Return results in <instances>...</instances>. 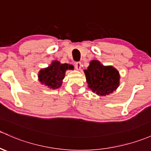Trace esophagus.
<instances>
[{
	"label": "esophagus",
	"instance_id": "esophagus-1",
	"mask_svg": "<svg viewBox=\"0 0 151 151\" xmlns=\"http://www.w3.org/2000/svg\"><path fill=\"white\" fill-rule=\"evenodd\" d=\"M75 66H76V68L77 70H81V66H82L81 63V62L76 63Z\"/></svg>",
	"mask_w": 151,
	"mask_h": 151
}]
</instances>
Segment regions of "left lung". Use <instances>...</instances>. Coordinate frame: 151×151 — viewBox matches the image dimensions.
<instances>
[{"instance_id":"obj_1","label":"left lung","mask_w":151,"mask_h":151,"mask_svg":"<svg viewBox=\"0 0 151 151\" xmlns=\"http://www.w3.org/2000/svg\"><path fill=\"white\" fill-rule=\"evenodd\" d=\"M88 88L99 96L112 93L119 85V73L112 66H104L98 60L91 61L84 70Z\"/></svg>"}]
</instances>
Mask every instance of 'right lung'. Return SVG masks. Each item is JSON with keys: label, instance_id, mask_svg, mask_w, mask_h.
<instances>
[{"label": "right lung", "instance_id": "obj_1", "mask_svg": "<svg viewBox=\"0 0 151 151\" xmlns=\"http://www.w3.org/2000/svg\"><path fill=\"white\" fill-rule=\"evenodd\" d=\"M73 68L72 65L61 64L59 61L55 60L47 68L40 70L38 74L39 81L50 88L57 89L62 85L65 71Z\"/></svg>", "mask_w": 151, "mask_h": 151}]
</instances>
